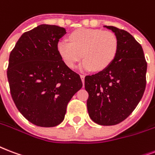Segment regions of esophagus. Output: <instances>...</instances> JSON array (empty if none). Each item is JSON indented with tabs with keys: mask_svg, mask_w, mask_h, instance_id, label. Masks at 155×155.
<instances>
[{
	"mask_svg": "<svg viewBox=\"0 0 155 155\" xmlns=\"http://www.w3.org/2000/svg\"><path fill=\"white\" fill-rule=\"evenodd\" d=\"M84 77H85V75H80V78H81V80H82L83 84H84Z\"/></svg>",
	"mask_w": 155,
	"mask_h": 155,
	"instance_id": "esophagus-1",
	"label": "esophagus"
}]
</instances>
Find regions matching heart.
Here are the masks:
<instances>
[{
    "label": "heart",
    "mask_w": 155,
    "mask_h": 155,
    "mask_svg": "<svg viewBox=\"0 0 155 155\" xmlns=\"http://www.w3.org/2000/svg\"><path fill=\"white\" fill-rule=\"evenodd\" d=\"M71 43L66 40L58 43V51L69 68H75L84 56L80 68L84 71H102L114 61L119 49L117 35L110 31L83 28L69 35Z\"/></svg>",
    "instance_id": "1"
}]
</instances>
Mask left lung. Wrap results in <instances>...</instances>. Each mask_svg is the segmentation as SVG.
Returning <instances> with one entry per match:
<instances>
[{
  "label": "left lung",
  "instance_id": "obj_1",
  "mask_svg": "<svg viewBox=\"0 0 155 155\" xmlns=\"http://www.w3.org/2000/svg\"><path fill=\"white\" fill-rule=\"evenodd\" d=\"M105 27L117 35L118 53L106 69L86 75L84 87L91 120L110 126L127 119L140 101L146 89L147 62L142 47L130 33L113 26Z\"/></svg>",
  "mask_w": 155,
  "mask_h": 155
}]
</instances>
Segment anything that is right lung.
Here are the masks:
<instances>
[{
  "instance_id": "obj_1",
  "label": "right lung",
  "mask_w": 155,
  "mask_h": 155,
  "mask_svg": "<svg viewBox=\"0 0 155 155\" xmlns=\"http://www.w3.org/2000/svg\"><path fill=\"white\" fill-rule=\"evenodd\" d=\"M64 28L42 24L24 32L9 58L7 78L15 106L39 127L63 121L67 106L82 88L79 74L70 69L58 51Z\"/></svg>"
}]
</instances>
